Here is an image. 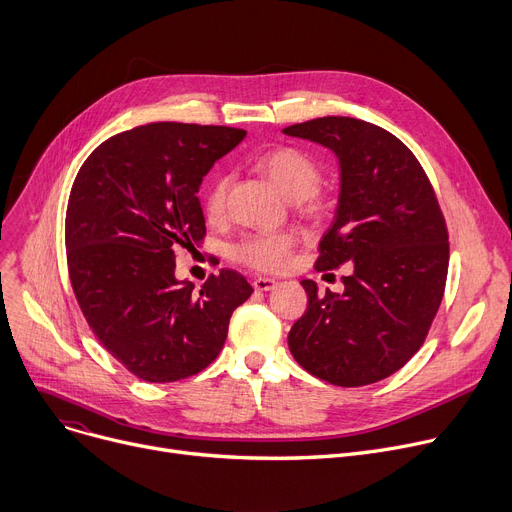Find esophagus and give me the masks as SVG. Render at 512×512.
<instances>
[{
	"label": "esophagus",
	"mask_w": 512,
	"mask_h": 512,
	"mask_svg": "<svg viewBox=\"0 0 512 512\" xmlns=\"http://www.w3.org/2000/svg\"><path fill=\"white\" fill-rule=\"evenodd\" d=\"M276 286H278V282L271 280V278H255L253 280V288L257 292H269V290H274Z\"/></svg>",
	"instance_id": "34e87169"
}]
</instances>
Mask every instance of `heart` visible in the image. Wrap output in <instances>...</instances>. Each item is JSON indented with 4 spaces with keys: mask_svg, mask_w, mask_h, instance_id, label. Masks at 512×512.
<instances>
[{
    "mask_svg": "<svg viewBox=\"0 0 512 512\" xmlns=\"http://www.w3.org/2000/svg\"><path fill=\"white\" fill-rule=\"evenodd\" d=\"M261 173L278 187V191L292 199L309 203V208L319 206V185L323 179L321 164L300 148L280 146L257 158ZM230 179L218 175L203 197V212L210 220H218L226 206ZM294 236L288 232H253L243 236L232 247V257L259 271H280L292 259Z\"/></svg>",
    "mask_w": 512,
    "mask_h": 512,
    "instance_id": "heart-1",
    "label": "heart"
}]
</instances>
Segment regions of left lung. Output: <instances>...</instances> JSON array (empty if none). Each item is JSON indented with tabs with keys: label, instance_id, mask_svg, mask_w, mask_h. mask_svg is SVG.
I'll list each match as a JSON object with an SVG mask.
<instances>
[{
	"label": "left lung",
	"instance_id": "obj_1",
	"mask_svg": "<svg viewBox=\"0 0 512 512\" xmlns=\"http://www.w3.org/2000/svg\"><path fill=\"white\" fill-rule=\"evenodd\" d=\"M339 160V203L319 243L317 271L350 261L344 292L309 296L288 333L294 360L315 377L362 387L387 379L428 335L447 284L449 232L422 164L387 129L319 117L284 129Z\"/></svg>",
	"mask_w": 512,
	"mask_h": 512
}]
</instances>
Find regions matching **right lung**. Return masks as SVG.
<instances>
[{
	"mask_svg": "<svg viewBox=\"0 0 512 512\" xmlns=\"http://www.w3.org/2000/svg\"><path fill=\"white\" fill-rule=\"evenodd\" d=\"M245 129L148 123L102 142L82 164L65 214L67 269L107 352L146 383L212 364L251 284L220 269L199 290L175 278V253L206 236L199 185Z\"/></svg>",
	"mask_w": 512,
	"mask_h": 512,
	"instance_id": "1",
	"label": "right lung"
}]
</instances>
